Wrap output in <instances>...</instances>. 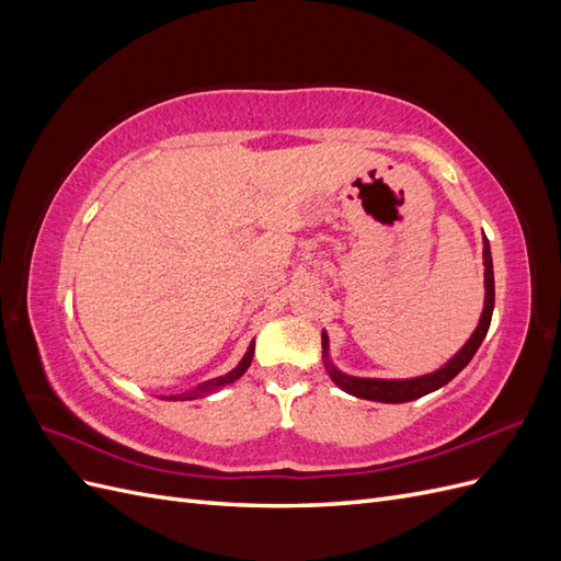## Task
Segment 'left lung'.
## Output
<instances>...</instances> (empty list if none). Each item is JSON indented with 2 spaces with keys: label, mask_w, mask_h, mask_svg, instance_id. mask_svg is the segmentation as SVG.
<instances>
[{
  "label": "left lung",
  "mask_w": 561,
  "mask_h": 561,
  "mask_svg": "<svg viewBox=\"0 0 561 561\" xmlns=\"http://www.w3.org/2000/svg\"><path fill=\"white\" fill-rule=\"evenodd\" d=\"M482 257H484V290H486L484 293L482 318L478 322V328H474V332L470 334L468 342L463 344V348L458 351L451 360H447V365L431 371V375L414 377V379H360V377H351V375H344V371H339L332 365L330 353H328L330 339H328V332H322V363H325L330 379L339 388L346 390V393H351L355 398L375 400V402H390V404L423 398V396L433 393V390L443 388L445 383H449L458 375V371H461L472 360V355L478 353L480 344L484 342V336L489 332L491 313H494V264H491V248H489L486 236H484Z\"/></svg>",
  "instance_id": "left-lung-1"
}]
</instances>
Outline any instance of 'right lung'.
<instances>
[{"mask_svg": "<svg viewBox=\"0 0 561 561\" xmlns=\"http://www.w3.org/2000/svg\"><path fill=\"white\" fill-rule=\"evenodd\" d=\"M252 355H254V342L248 346V351H245V355H243V360L236 365L229 375H225V377H217V379H210V381H206V383H201L198 388H194V393H186V396H178V398H171V400H194L196 396H206V393H210V390H215V388H219V386H227V383H233L236 379H241L243 375H245V369L250 367V363H252Z\"/></svg>", "mask_w": 561, "mask_h": 561, "instance_id": "1", "label": "right lung"}]
</instances>
